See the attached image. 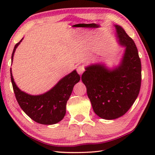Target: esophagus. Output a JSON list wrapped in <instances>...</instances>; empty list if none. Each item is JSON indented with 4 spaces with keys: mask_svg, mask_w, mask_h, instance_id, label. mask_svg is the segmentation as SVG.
Masks as SVG:
<instances>
[{
    "mask_svg": "<svg viewBox=\"0 0 155 155\" xmlns=\"http://www.w3.org/2000/svg\"><path fill=\"white\" fill-rule=\"evenodd\" d=\"M77 72L78 73V74L81 75V74H83L84 71H85V68H84L83 65H79V66L77 68Z\"/></svg>",
    "mask_w": 155,
    "mask_h": 155,
    "instance_id": "34e87169",
    "label": "esophagus"
}]
</instances>
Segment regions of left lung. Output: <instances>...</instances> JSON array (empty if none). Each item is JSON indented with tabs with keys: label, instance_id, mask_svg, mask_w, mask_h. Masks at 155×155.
Wrapping results in <instances>:
<instances>
[{
	"label": "left lung",
	"instance_id": "1",
	"mask_svg": "<svg viewBox=\"0 0 155 155\" xmlns=\"http://www.w3.org/2000/svg\"><path fill=\"white\" fill-rule=\"evenodd\" d=\"M115 38L124 51L119 64L109 68L103 63L85 68L81 77L95 114L114 120L128 111L140 93L141 65L137 48L121 26L115 25Z\"/></svg>",
	"mask_w": 155,
	"mask_h": 155
}]
</instances>
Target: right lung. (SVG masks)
I'll list each match as a JSON object with an SVG mask.
<instances>
[{
  "label": "right lung",
  "instance_id": "right-lung-1",
  "mask_svg": "<svg viewBox=\"0 0 155 155\" xmlns=\"http://www.w3.org/2000/svg\"><path fill=\"white\" fill-rule=\"evenodd\" d=\"M22 40L23 38L14 46L12 55V62L15 50ZM10 73L15 98L21 109L35 122L46 125L57 124L64 118L67 101L74 85L79 82L81 78L77 70H74L46 92L40 95H31L18 87L13 77L12 68Z\"/></svg>",
  "mask_w": 155,
  "mask_h": 155
}]
</instances>
